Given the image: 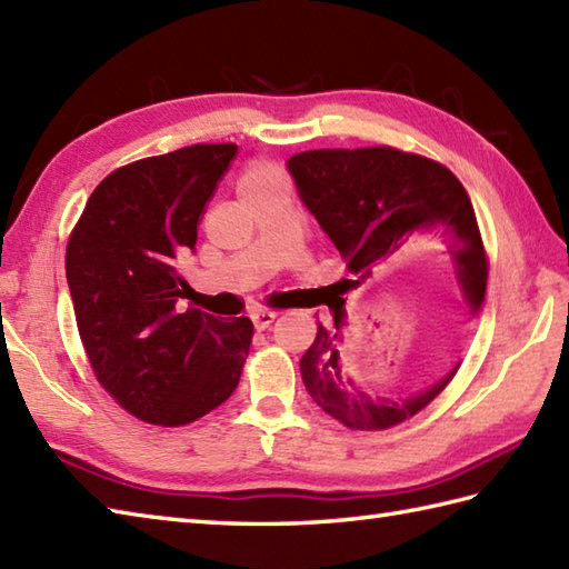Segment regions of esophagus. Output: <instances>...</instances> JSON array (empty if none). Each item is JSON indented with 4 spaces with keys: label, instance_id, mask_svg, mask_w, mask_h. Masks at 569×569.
Returning a JSON list of instances; mask_svg holds the SVG:
<instances>
[{
    "label": "esophagus",
    "instance_id": "34e87169",
    "mask_svg": "<svg viewBox=\"0 0 569 569\" xmlns=\"http://www.w3.org/2000/svg\"><path fill=\"white\" fill-rule=\"evenodd\" d=\"M251 320L256 330H266L276 320V313H271V310H256V313H251Z\"/></svg>",
    "mask_w": 569,
    "mask_h": 569
}]
</instances>
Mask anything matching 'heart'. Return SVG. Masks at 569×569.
<instances>
[{"instance_id": "heart-1", "label": "heart", "mask_w": 569, "mask_h": 569, "mask_svg": "<svg viewBox=\"0 0 569 569\" xmlns=\"http://www.w3.org/2000/svg\"><path fill=\"white\" fill-rule=\"evenodd\" d=\"M278 180H283V174L276 170L273 164H266V162H256L251 164L247 172L241 174L239 180V194L247 197L249 192H256V189H261L266 184H273Z\"/></svg>"}]
</instances>
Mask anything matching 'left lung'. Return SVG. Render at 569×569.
Here are the masks:
<instances>
[{"label":"left lung","mask_w":569,"mask_h":569,"mask_svg":"<svg viewBox=\"0 0 569 569\" xmlns=\"http://www.w3.org/2000/svg\"><path fill=\"white\" fill-rule=\"evenodd\" d=\"M288 170L303 204L360 281L370 276L372 266L402 251L411 237L437 229L449 241L466 303L473 313L481 308L488 256L471 199L449 167L425 154L377 144L298 152L288 160ZM360 281H342L345 291ZM332 318L336 326L330 330L318 322L316 340L300 358V377L313 402L348 429L385 431L402 425L429 407L459 370L451 367L427 389L402 399L365 395L340 365L342 303L332 306Z\"/></svg>","instance_id":"8db88e82"}]
</instances>
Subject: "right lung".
Listing matches in <instances>:
<instances>
[{"instance_id":"obj_1","label":"right lung","mask_w":569,"mask_h":569,"mask_svg":"<svg viewBox=\"0 0 569 569\" xmlns=\"http://www.w3.org/2000/svg\"><path fill=\"white\" fill-rule=\"evenodd\" d=\"M233 142H199L122 164L88 197L66 247L78 336L100 387L148 425L184 427L224 405L251 348L247 316L177 308L180 259Z\"/></svg>"}]
</instances>
